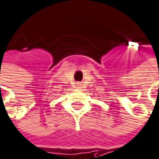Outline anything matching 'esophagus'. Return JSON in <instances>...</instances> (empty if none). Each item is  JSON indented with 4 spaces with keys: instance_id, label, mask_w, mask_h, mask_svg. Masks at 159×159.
I'll use <instances>...</instances> for the list:
<instances>
[{
    "instance_id": "obj_1",
    "label": "esophagus",
    "mask_w": 159,
    "mask_h": 159,
    "mask_svg": "<svg viewBox=\"0 0 159 159\" xmlns=\"http://www.w3.org/2000/svg\"><path fill=\"white\" fill-rule=\"evenodd\" d=\"M80 84H79V85H78V88H80Z\"/></svg>"
}]
</instances>
